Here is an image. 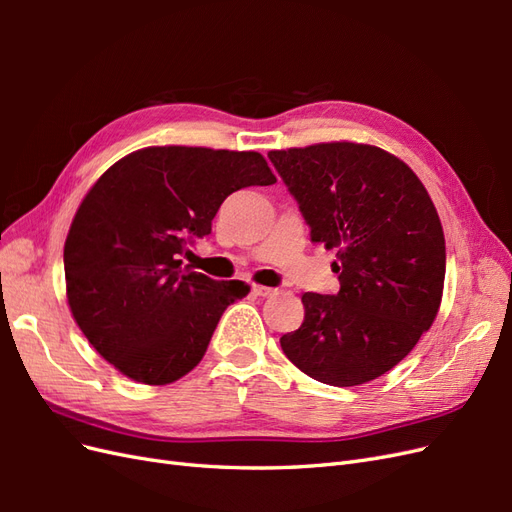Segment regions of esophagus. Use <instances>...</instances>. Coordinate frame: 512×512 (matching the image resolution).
Listing matches in <instances>:
<instances>
[{
	"instance_id": "1",
	"label": "esophagus",
	"mask_w": 512,
	"mask_h": 512,
	"mask_svg": "<svg viewBox=\"0 0 512 512\" xmlns=\"http://www.w3.org/2000/svg\"><path fill=\"white\" fill-rule=\"evenodd\" d=\"M256 297H262V299H271V297H277L282 290L280 288H269V286H254L252 288Z\"/></svg>"
}]
</instances>
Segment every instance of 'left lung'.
Here are the masks:
<instances>
[{"label":"left lung","instance_id":"8db88e82","mask_svg":"<svg viewBox=\"0 0 512 512\" xmlns=\"http://www.w3.org/2000/svg\"><path fill=\"white\" fill-rule=\"evenodd\" d=\"M314 243L335 250L339 290L305 292L303 324L282 335L288 359L331 386H356L393 369L436 318L444 232L412 168L389 151L320 143L269 151Z\"/></svg>","mask_w":512,"mask_h":512}]
</instances>
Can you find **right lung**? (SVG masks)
<instances>
[{"instance_id": "add662e5", "label": "right lung", "mask_w": 512, "mask_h": 512, "mask_svg": "<svg viewBox=\"0 0 512 512\" xmlns=\"http://www.w3.org/2000/svg\"><path fill=\"white\" fill-rule=\"evenodd\" d=\"M275 181L260 153L207 147H147L108 168L64 245L70 312L100 356L143 384L192 371L250 288L181 267V256L226 196Z\"/></svg>"}]
</instances>
